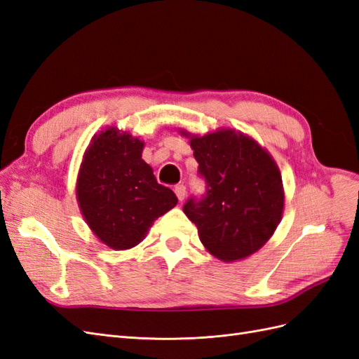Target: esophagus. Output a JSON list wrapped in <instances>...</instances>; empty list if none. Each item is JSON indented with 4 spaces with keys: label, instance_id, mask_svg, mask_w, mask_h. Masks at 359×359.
I'll return each instance as SVG.
<instances>
[{
    "label": "esophagus",
    "instance_id": "34e87169",
    "mask_svg": "<svg viewBox=\"0 0 359 359\" xmlns=\"http://www.w3.org/2000/svg\"><path fill=\"white\" fill-rule=\"evenodd\" d=\"M175 194H177V198L180 199V201H184V198H186V194H187V189H186V186H184V184H177L175 186Z\"/></svg>",
    "mask_w": 359,
    "mask_h": 359
}]
</instances>
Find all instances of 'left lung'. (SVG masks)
Wrapping results in <instances>:
<instances>
[{"label":"left lung","mask_w":359,"mask_h":359,"mask_svg":"<svg viewBox=\"0 0 359 359\" xmlns=\"http://www.w3.org/2000/svg\"><path fill=\"white\" fill-rule=\"evenodd\" d=\"M190 145L206 190L201 198L191 196L182 211L217 259L233 262L253 255L274 233L283 212V184L274 160L233 130L193 136Z\"/></svg>","instance_id":"left-lung-1"}]
</instances>
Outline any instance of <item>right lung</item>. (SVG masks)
<instances>
[{"label": "right lung", "instance_id": "right-lung-1", "mask_svg": "<svg viewBox=\"0 0 359 359\" xmlns=\"http://www.w3.org/2000/svg\"><path fill=\"white\" fill-rule=\"evenodd\" d=\"M142 148V140L112 127L93 139L81 165V211L97 238L115 250L139 244L153 222L178 202L157 182Z\"/></svg>", "mask_w": 359, "mask_h": 359}]
</instances>
